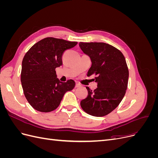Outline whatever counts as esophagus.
Returning <instances> with one entry per match:
<instances>
[{"label": "esophagus", "instance_id": "34e87169", "mask_svg": "<svg viewBox=\"0 0 158 158\" xmlns=\"http://www.w3.org/2000/svg\"><path fill=\"white\" fill-rule=\"evenodd\" d=\"M80 86H81V85L79 83H76V85H75L76 88H79Z\"/></svg>", "mask_w": 158, "mask_h": 158}]
</instances>
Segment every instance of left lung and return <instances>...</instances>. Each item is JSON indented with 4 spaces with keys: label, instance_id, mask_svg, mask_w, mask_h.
<instances>
[{
    "label": "left lung",
    "instance_id": "1",
    "mask_svg": "<svg viewBox=\"0 0 158 158\" xmlns=\"http://www.w3.org/2000/svg\"><path fill=\"white\" fill-rule=\"evenodd\" d=\"M79 46L92 60L88 76L94 75L98 82L94 92L86 87L88 96L80 106L90 115H107L118 106L126 93L129 73L125 58L118 49L106 43L80 42Z\"/></svg>",
    "mask_w": 158,
    "mask_h": 158
}]
</instances>
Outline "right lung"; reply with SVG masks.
Here are the masks:
<instances>
[{
	"label": "right lung",
	"instance_id": "add662e5",
	"mask_svg": "<svg viewBox=\"0 0 158 158\" xmlns=\"http://www.w3.org/2000/svg\"><path fill=\"white\" fill-rule=\"evenodd\" d=\"M55 37H46L33 45L23 57L21 82L25 97L31 106L40 112H51L60 103L64 94L75 86L73 80L62 82L55 69L63 64L64 51L77 45Z\"/></svg>",
	"mask_w": 158,
	"mask_h": 158
}]
</instances>
